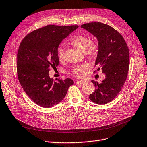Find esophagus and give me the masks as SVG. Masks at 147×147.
Segmentation results:
<instances>
[{"instance_id":"obj_1","label":"esophagus","mask_w":147,"mask_h":147,"mask_svg":"<svg viewBox=\"0 0 147 147\" xmlns=\"http://www.w3.org/2000/svg\"><path fill=\"white\" fill-rule=\"evenodd\" d=\"M86 83V81L84 80H77L76 81V83L77 84H83Z\"/></svg>"}]
</instances>
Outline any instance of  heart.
<instances>
[{"label":"heart","instance_id":"heart-1","mask_svg":"<svg viewBox=\"0 0 147 147\" xmlns=\"http://www.w3.org/2000/svg\"><path fill=\"white\" fill-rule=\"evenodd\" d=\"M70 44L75 48L84 52L85 55L90 58L96 57L99 52V45L96 41H91L89 37L86 35H80L74 37L70 42ZM58 57L60 61L64 59V51L61 47L58 48ZM89 68L87 64L77 66L74 69L72 74L77 77H83L86 74V70Z\"/></svg>","mask_w":147,"mask_h":147}]
</instances>
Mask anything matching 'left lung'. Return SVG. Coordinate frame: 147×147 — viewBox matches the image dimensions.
I'll return each mask as SVG.
<instances>
[{"instance_id": "8db88e82", "label": "left lung", "mask_w": 147, "mask_h": 147, "mask_svg": "<svg viewBox=\"0 0 147 147\" xmlns=\"http://www.w3.org/2000/svg\"><path fill=\"white\" fill-rule=\"evenodd\" d=\"M81 27L98 40L99 48L94 73L101 69L105 74V79L100 83L92 81L95 89L89 99L96 104H107L118 95L126 81L130 65L128 48L122 35L108 25L91 22Z\"/></svg>"}]
</instances>
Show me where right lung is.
<instances>
[{
	"mask_svg": "<svg viewBox=\"0 0 147 147\" xmlns=\"http://www.w3.org/2000/svg\"><path fill=\"white\" fill-rule=\"evenodd\" d=\"M78 27L47 25L27 34L20 44L17 77L26 95L41 107L49 108L60 102L74 84L70 78L54 81L49 72L60 64L58 46Z\"/></svg>",
	"mask_w": 147,
	"mask_h": 147,
	"instance_id": "right-lung-1",
	"label": "right lung"
}]
</instances>
